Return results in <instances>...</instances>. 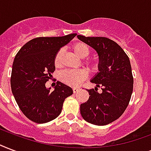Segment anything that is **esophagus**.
<instances>
[{
	"instance_id": "1",
	"label": "esophagus",
	"mask_w": 151,
	"mask_h": 151,
	"mask_svg": "<svg viewBox=\"0 0 151 151\" xmlns=\"http://www.w3.org/2000/svg\"><path fill=\"white\" fill-rule=\"evenodd\" d=\"M78 90H79V88H73V92L74 93H78Z\"/></svg>"
}]
</instances>
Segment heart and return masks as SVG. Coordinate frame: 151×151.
<instances>
[{
    "mask_svg": "<svg viewBox=\"0 0 151 151\" xmlns=\"http://www.w3.org/2000/svg\"><path fill=\"white\" fill-rule=\"evenodd\" d=\"M72 50L79 58H84L88 57L90 54V48L85 42H78L73 45ZM63 53L61 50H58L54 58V64L56 67H59L61 65ZM86 64L91 70H97L98 65L93 61H87ZM87 78V72L85 70H66L63 71L59 74V79L63 83L70 86H78L86 78Z\"/></svg>",
    "mask_w": 151,
    "mask_h": 151,
    "instance_id": "heart-1",
    "label": "heart"
}]
</instances>
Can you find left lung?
<instances>
[{"instance_id": "left-lung-1", "label": "left lung", "mask_w": 151, "mask_h": 151, "mask_svg": "<svg viewBox=\"0 0 151 151\" xmlns=\"http://www.w3.org/2000/svg\"><path fill=\"white\" fill-rule=\"evenodd\" d=\"M82 42L94 48L99 55V72L91 82L101 87L87 89L88 100L80 107L81 116L92 124L104 126L121 116L128 106L134 79L128 56L116 42L105 37L78 35Z\"/></svg>"}]
</instances>
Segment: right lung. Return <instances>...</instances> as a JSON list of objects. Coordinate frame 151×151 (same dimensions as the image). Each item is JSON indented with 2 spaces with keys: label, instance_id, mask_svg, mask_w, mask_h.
Wrapping results in <instances>:
<instances>
[{
  "label": "right lung",
  "instance_id": "1",
  "mask_svg": "<svg viewBox=\"0 0 151 151\" xmlns=\"http://www.w3.org/2000/svg\"><path fill=\"white\" fill-rule=\"evenodd\" d=\"M77 34L61 37H38L30 40L15 57L11 88L18 106L30 120L44 124L60 115L65 99L73 94L70 87L57 81L55 90L45 84L55 71L54 58Z\"/></svg>",
  "mask_w": 151,
  "mask_h": 151
}]
</instances>
